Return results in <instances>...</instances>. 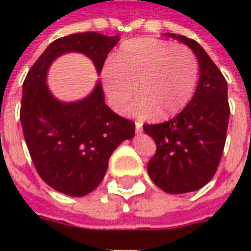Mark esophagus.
Listing matches in <instances>:
<instances>
[{"mask_svg": "<svg viewBox=\"0 0 251 251\" xmlns=\"http://www.w3.org/2000/svg\"><path fill=\"white\" fill-rule=\"evenodd\" d=\"M136 131L137 133H141L142 131V122H140V121L136 122Z\"/></svg>", "mask_w": 251, "mask_h": 251, "instance_id": "1", "label": "esophagus"}]
</instances>
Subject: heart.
I'll list each match as a JSON object with an SVG mask.
<instances>
[{"instance_id":"b5f03b06","label":"heart","mask_w":251,"mask_h":251,"mask_svg":"<svg viewBox=\"0 0 251 251\" xmlns=\"http://www.w3.org/2000/svg\"><path fill=\"white\" fill-rule=\"evenodd\" d=\"M199 76V63L184 44L152 37L122 43L104 67L102 80L111 104L125 111L136 94V110L154 120L174 117L188 104Z\"/></svg>"}]
</instances>
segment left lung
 <instances>
[{"label":"left lung","mask_w":251,"mask_h":251,"mask_svg":"<svg viewBox=\"0 0 251 251\" xmlns=\"http://www.w3.org/2000/svg\"><path fill=\"white\" fill-rule=\"evenodd\" d=\"M167 36L192 50L199 62V82L181 113L164 124L144 125L157 147L148 174L164 192L187 194L207 184L221 163L230 117L227 82L196 41L175 33Z\"/></svg>","instance_id":"1"}]
</instances>
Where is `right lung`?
<instances>
[{
	"instance_id": "add662e5",
	"label": "right lung",
	"mask_w": 251,
	"mask_h": 251,
	"mask_svg": "<svg viewBox=\"0 0 251 251\" xmlns=\"http://www.w3.org/2000/svg\"><path fill=\"white\" fill-rule=\"evenodd\" d=\"M118 36L84 32L60 37L36 60L23 84L20 121L37 174L47 184L70 196H84L103 180L117 147L134 136L136 125L104 103L100 82L75 102L56 99L47 86L52 62L68 52L93 60L100 74Z\"/></svg>"
}]
</instances>
